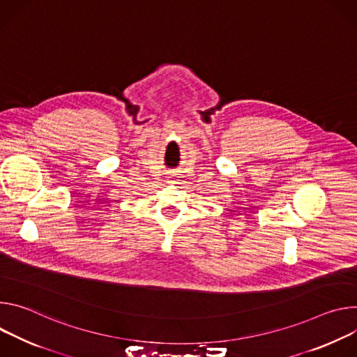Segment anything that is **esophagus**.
<instances>
[{"label":"esophagus","mask_w":357,"mask_h":357,"mask_svg":"<svg viewBox=\"0 0 357 357\" xmlns=\"http://www.w3.org/2000/svg\"><path fill=\"white\" fill-rule=\"evenodd\" d=\"M169 180H172V181H173V180H174V177L172 176V177H169Z\"/></svg>","instance_id":"1"}]
</instances>
